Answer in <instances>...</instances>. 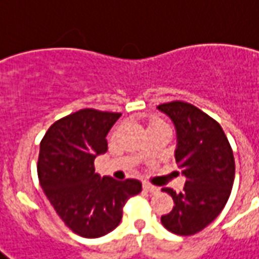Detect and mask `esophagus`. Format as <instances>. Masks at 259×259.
Segmentation results:
<instances>
[{"label": "esophagus", "instance_id": "obj_1", "mask_svg": "<svg viewBox=\"0 0 259 259\" xmlns=\"http://www.w3.org/2000/svg\"><path fill=\"white\" fill-rule=\"evenodd\" d=\"M143 189H144V191H147V192H150V193L158 192V188H157V186L151 185V184H147V182H144V184H143Z\"/></svg>", "mask_w": 259, "mask_h": 259}]
</instances>
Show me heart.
<instances>
[{
	"label": "heart",
	"instance_id": "obj_1",
	"mask_svg": "<svg viewBox=\"0 0 259 259\" xmlns=\"http://www.w3.org/2000/svg\"><path fill=\"white\" fill-rule=\"evenodd\" d=\"M154 124H164V123H162L161 120H157V119H155V120H151V122H150L148 127H150V126H154Z\"/></svg>",
	"mask_w": 259,
	"mask_h": 259
}]
</instances>
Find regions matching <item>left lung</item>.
Returning a JSON list of instances; mask_svg holds the SVG:
<instances>
[{
  "instance_id": "8db88e82",
  "label": "left lung",
  "mask_w": 259,
  "mask_h": 259,
  "mask_svg": "<svg viewBox=\"0 0 259 259\" xmlns=\"http://www.w3.org/2000/svg\"><path fill=\"white\" fill-rule=\"evenodd\" d=\"M177 130L175 161L185 177L184 191L162 189L172 196V210L161 223L174 234L192 236L214 220L231 193L236 164L222 126L188 102L172 101L157 106Z\"/></svg>"
}]
</instances>
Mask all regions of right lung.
Here are the masks:
<instances>
[{
  "instance_id": "obj_1",
  "label": "right lung",
  "mask_w": 259,
  "mask_h": 259,
  "mask_svg": "<svg viewBox=\"0 0 259 259\" xmlns=\"http://www.w3.org/2000/svg\"><path fill=\"white\" fill-rule=\"evenodd\" d=\"M120 116L81 109L54 122L40 142L41 189L67 227L85 238L115 230L127 199L142 192L140 181L101 178L95 172V157L106 153V135Z\"/></svg>"
}]
</instances>
